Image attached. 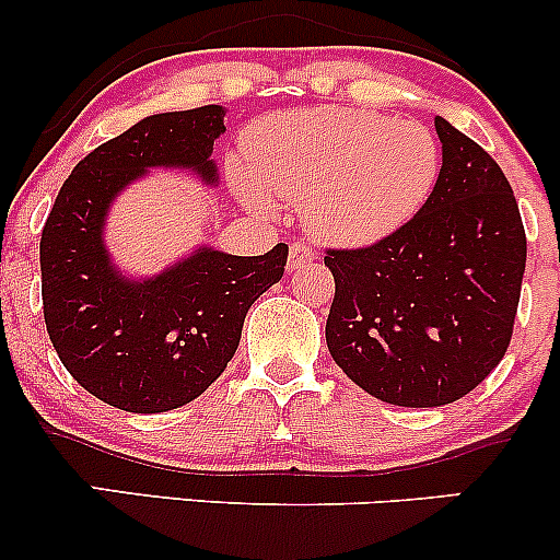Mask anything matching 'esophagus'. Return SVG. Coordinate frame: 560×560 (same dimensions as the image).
Returning <instances> with one entry per match:
<instances>
[{"mask_svg": "<svg viewBox=\"0 0 560 560\" xmlns=\"http://www.w3.org/2000/svg\"><path fill=\"white\" fill-rule=\"evenodd\" d=\"M311 260H313L311 247H305V244H292V247H289V260H287L289 271H298V268L307 266Z\"/></svg>", "mask_w": 560, "mask_h": 560, "instance_id": "obj_1", "label": "esophagus"}]
</instances>
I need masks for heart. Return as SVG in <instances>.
<instances>
[{
    "instance_id": "b5f03b06",
    "label": "heart",
    "mask_w": 560,
    "mask_h": 560,
    "mask_svg": "<svg viewBox=\"0 0 560 560\" xmlns=\"http://www.w3.org/2000/svg\"><path fill=\"white\" fill-rule=\"evenodd\" d=\"M247 168L231 165L234 197L255 215L273 197L300 205L302 226L334 249H369L421 213L442 173L434 133L355 107L268 115L244 133Z\"/></svg>"
}]
</instances>
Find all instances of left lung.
I'll return each instance as SVG.
<instances>
[{
  "label": "left lung",
  "mask_w": 560,
  "mask_h": 560,
  "mask_svg": "<svg viewBox=\"0 0 560 560\" xmlns=\"http://www.w3.org/2000/svg\"><path fill=\"white\" fill-rule=\"evenodd\" d=\"M442 173L402 231L369 249H331L334 363L376 400L440 408L503 361L526 266L516 197L500 165L436 115Z\"/></svg>",
  "instance_id": "8db88e82"
}]
</instances>
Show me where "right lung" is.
Instances as JSON below:
<instances>
[{"label":"right lung","instance_id":"right-lung-1","mask_svg":"<svg viewBox=\"0 0 560 560\" xmlns=\"http://www.w3.org/2000/svg\"><path fill=\"white\" fill-rule=\"evenodd\" d=\"M223 118L221 105L141 118L75 165L44 223L49 339L83 389L128 413H165L202 395L234 358L249 305L284 276L287 244L255 258L197 244L152 276L126 273L107 247L113 205L150 171L218 186Z\"/></svg>","mask_w":560,"mask_h":560}]
</instances>
